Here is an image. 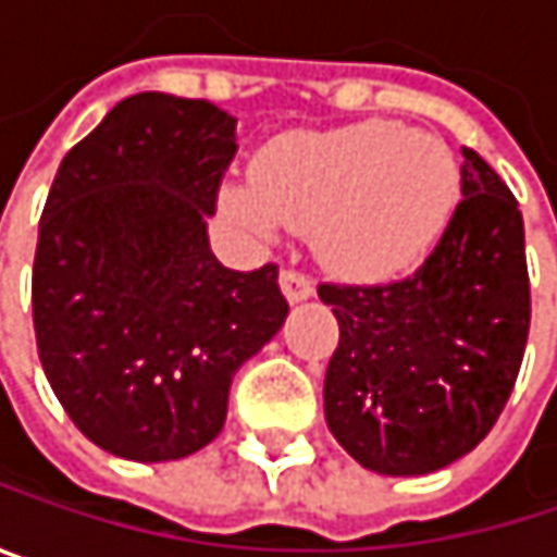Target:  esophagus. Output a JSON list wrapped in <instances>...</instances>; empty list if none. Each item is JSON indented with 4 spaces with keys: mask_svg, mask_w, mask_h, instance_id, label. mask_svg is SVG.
<instances>
[{
    "mask_svg": "<svg viewBox=\"0 0 557 557\" xmlns=\"http://www.w3.org/2000/svg\"><path fill=\"white\" fill-rule=\"evenodd\" d=\"M280 289H283V296H286L289 302L309 299V296H312V277L302 274V271H296V268H286V271L280 274Z\"/></svg>",
    "mask_w": 557,
    "mask_h": 557,
    "instance_id": "obj_1",
    "label": "esophagus"
}]
</instances>
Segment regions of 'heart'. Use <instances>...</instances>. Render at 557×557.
Segmentation results:
<instances>
[{"label":"heart","instance_id":"heart-1","mask_svg":"<svg viewBox=\"0 0 557 557\" xmlns=\"http://www.w3.org/2000/svg\"><path fill=\"white\" fill-rule=\"evenodd\" d=\"M458 202V168L445 141L396 122L274 138L251 168V189L225 206L271 235L319 225L322 258L351 277H389L416 264Z\"/></svg>","mask_w":557,"mask_h":557}]
</instances>
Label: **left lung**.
<instances>
[{
  "instance_id": "1",
  "label": "left lung",
  "mask_w": 557,
  "mask_h": 557,
  "mask_svg": "<svg viewBox=\"0 0 557 557\" xmlns=\"http://www.w3.org/2000/svg\"><path fill=\"white\" fill-rule=\"evenodd\" d=\"M338 319L325 419L377 474L438 471L478 448L512 393L529 338L516 196L465 148L461 202L432 255L389 283H319Z\"/></svg>"
}]
</instances>
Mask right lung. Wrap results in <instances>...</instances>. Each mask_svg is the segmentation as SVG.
Returning <instances> with one entry per match:
<instances>
[{"mask_svg": "<svg viewBox=\"0 0 557 557\" xmlns=\"http://www.w3.org/2000/svg\"><path fill=\"white\" fill-rule=\"evenodd\" d=\"M235 122L206 99H122L66 151L38 222L41 368L73 425L128 461L209 445L289 312L277 264L228 271L206 238Z\"/></svg>", "mask_w": 557, "mask_h": 557, "instance_id": "obj_1", "label": "right lung"}]
</instances>
